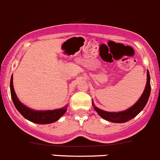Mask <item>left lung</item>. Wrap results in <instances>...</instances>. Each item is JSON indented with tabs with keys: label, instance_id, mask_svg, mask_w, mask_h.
<instances>
[{
	"label": "left lung",
	"instance_id": "1",
	"mask_svg": "<svg viewBox=\"0 0 160 160\" xmlns=\"http://www.w3.org/2000/svg\"><path fill=\"white\" fill-rule=\"evenodd\" d=\"M151 92V85H150V75H149V71L147 70V81H146V85L145 87V89L140 98L138 99V101L135 103L132 106L127 108L125 111L121 112H107L102 109H100L98 107L94 105V102L92 101V106L94 107V109L95 110L97 113L99 115L104 119L108 122L115 123H123L132 119L134 117H136L139 114L142 110L144 108L147 103L148 99L149 98Z\"/></svg>",
	"mask_w": 160,
	"mask_h": 160
}]
</instances>
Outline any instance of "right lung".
Segmentation results:
<instances>
[{"mask_svg": "<svg viewBox=\"0 0 160 160\" xmlns=\"http://www.w3.org/2000/svg\"><path fill=\"white\" fill-rule=\"evenodd\" d=\"M10 89L12 101L18 111L26 119L37 123V124H50L58 121L67 111L68 104L65 107L54 110H34L23 104L18 98L14 92L13 85V75H11Z\"/></svg>", "mask_w": 160, "mask_h": 160, "instance_id": "obj_1", "label": "right lung"}]
</instances>
